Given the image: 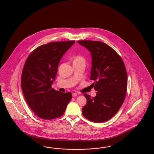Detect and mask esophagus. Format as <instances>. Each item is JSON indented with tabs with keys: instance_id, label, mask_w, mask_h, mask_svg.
<instances>
[{
	"instance_id": "esophagus-1",
	"label": "esophagus",
	"mask_w": 154,
	"mask_h": 154,
	"mask_svg": "<svg viewBox=\"0 0 154 154\" xmlns=\"http://www.w3.org/2000/svg\"><path fill=\"white\" fill-rule=\"evenodd\" d=\"M77 95H78V94H77V93H75V92H73V93L72 94V96H73V97H75V96H77Z\"/></svg>"
}]
</instances>
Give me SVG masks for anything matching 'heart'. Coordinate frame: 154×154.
Here are the masks:
<instances>
[{
  "label": "heart",
  "instance_id": "b5f03b06",
  "mask_svg": "<svg viewBox=\"0 0 154 154\" xmlns=\"http://www.w3.org/2000/svg\"><path fill=\"white\" fill-rule=\"evenodd\" d=\"M75 61H78V62H85V58L82 57V56H77L75 58Z\"/></svg>",
  "mask_w": 154,
  "mask_h": 154
}]
</instances>
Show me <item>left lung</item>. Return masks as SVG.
<instances>
[{
	"label": "left lung",
	"mask_w": 154,
	"mask_h": 154,
	"mask_svg": "<svg viewBox=\"0 0 154 154\" xmlns=\"http://www.w3.org/2000/svg\"><path fill=\"white\" fill-rule=\"evenodd\" d=\"M91 53L90 79L97 91L94 97L84 94L87 100L82 114L95 123L108 121L118 112L125 101L127 90V74L124 62L116 51L98 41H77Z\"/></svg>",
	"instance_id": "8db88e82"
}]
</instances>
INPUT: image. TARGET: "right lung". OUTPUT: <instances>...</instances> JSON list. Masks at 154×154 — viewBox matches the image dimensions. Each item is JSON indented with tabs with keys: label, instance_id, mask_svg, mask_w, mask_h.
I'll return each mask as SVG.
<instances>
[{
	"label": "right lung",
	"instance_id": "right-lung-1",
	"mask_svg": "<svg viewBox=\"0 0 154 154\" xmlns=\"http://www.w3.org/2000/svg\"><path fill=\"white\" fill-rule=\"evenodd\" d=\"M75 41L51 42L29 54L23 68L21 88L29 108L39 118L50 120L62 116L72 96L55 91L51 85L59 63Z\"/></svg>",
	"mask_w": 154,
	"mask_h": 154
}]
</instances>
